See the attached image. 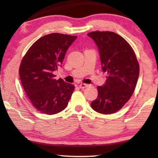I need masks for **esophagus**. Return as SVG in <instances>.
<instances>
[{
  "instance_id": "obj_1",
  "label": "esophagus",
  "mask_w": 158,
  "mask_h": 158,
  "mask_svg": "<svg viewBox=\"0 0 158 158\" xmlns=\"http://www.w3.org/2000/svg\"><path fill=\"white\" fill-rule=\"evenodd\" d=\"M79 86L80 89H85V88H86V87L89 86V85L85 84H80V85H79Z\"/></svg>"
}]
</instances>
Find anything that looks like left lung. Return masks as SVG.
Masks as SVG:
<instances>
[{
  "mask_svg": "<svg viewBox=\"0 0 158 158\" xmlns=\"http://www.w3.org/2000/svg\"><path fill=\"white\" fill-rule=\"evenodd\" d=\"M98 48L105 84L98 86V95L90 105L95 111L111 114L130 100L139 74V65L132 47L119 35L109 31L88 33Z\"/></svg>",
  "mask_w": 158,
  "mask_h": 158,
  "instance_id": "8db88e82",
  "label": "left lung"
}]
</instances>
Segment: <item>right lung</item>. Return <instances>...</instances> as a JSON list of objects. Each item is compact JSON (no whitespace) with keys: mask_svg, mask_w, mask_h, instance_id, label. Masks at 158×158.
Returning a JSON list of instances; mask_svg holds the SVG:
<instances>
[{"mask_svg":"<svg viewBox=\"0 0 158 158\" xmlns=\"http://www.w3.org/2000/svg\"><path fill=\"white\" fill-rule=\"evenodd\" d=\"M77 36L51 33L37 40L26 52L19 67L25 93L36 109L48 115L65 109L74 85L54 79L53 72L61 67L67 51Z\"/></svg>","mask_w":158,"mask_h":158,"instance_id":"obj_1","label":"right lung"}]
</instances>
